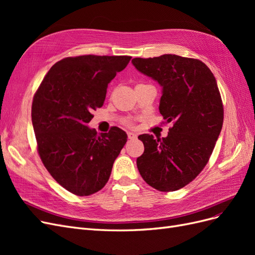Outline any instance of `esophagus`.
<instances>
[{
    "mask_svg": "<svg viewBox=\"0 0 255 255\" xmlns=\"http://www.w3.org/2000/svg\"><path fill=\"white\" fill-rule=\"evenodd\" d=\"M128 139L132 140V139H135V138L137 137V135L132 133V132H128Z\"/></svg>",
    "mask_w": 255,
    "mask_h": 255,
    "instance_id": "obj_1",
    "label": "esophagus"
}]
</instances>
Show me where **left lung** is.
<instances>
[{
	"instance_id": "obj_1",
	"label": "left lung",
	"mask_w": 255,
	"mask_h": 255,
	"mask_svg": "<svg viewBox=\"0 0 255 255\" xmlns=\"http://www.w3.org/2000/svg\"><path fill=\"white\" fill-rule=\"evenodd\" d=\"M138 71L161 87L159 113L172 122L167 137L140 135L144 152L137 168L150 186L174 191L195 180L210 159L223 123L217 82L201 60L165 54L134 58Z\"/></svg>"
}]
</instances>
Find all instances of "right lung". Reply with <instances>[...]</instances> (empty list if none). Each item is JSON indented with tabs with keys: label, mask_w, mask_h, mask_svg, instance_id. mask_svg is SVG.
<instances>
[{
	"label": "right lung",
	"mask_w": 255,
	"mask_h": 255,
	"mask_svg": "<svg viewBox=\"0 0 255 255\" xmlns=\"http://www.w3.org/2000/svg\"><path fill=\"white\" fill-rule=\"evenodd\" d=\"M130 56L82 55L61 59L44 76L32 104L37 148L44 167L76 196L102 189L128 135L114 127L98 135L87 127L106 89Z\"/></svg>",
	"instance_id": "add662e5"
}]
</instances>
